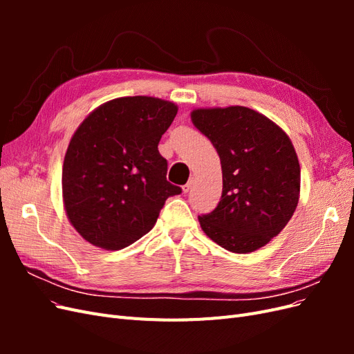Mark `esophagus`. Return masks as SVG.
Segmentation results:
<instances>
[{"mask_svg": "<svg viewBox=\"0 0 354 354\" xmlns=\"http://www.w3.org/2000/svg\"><path fill=\"white\" fill-rule=\"evenodd\" d=\"M194 181H195V180H194V177H190L187 183H186L183 187H181V189H183L185 194H187V192L192 189V186H194Z\"/></svg>", "mask_w": 354, "mask_h": 354, "instance_id": "1", "label": "esophagus"}]
</instances>
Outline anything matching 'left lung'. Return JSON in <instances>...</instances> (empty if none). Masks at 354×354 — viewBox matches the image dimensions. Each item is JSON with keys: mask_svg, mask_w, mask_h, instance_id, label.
Masks as SVG:
<instances>
[{"mask_svg": "<svg viewBox=\"0 0 354 354\" xmlns=\"http://www.w3.org/2000/svg\"><path fill=\"white\" fill-rule=\"evenodd\" d=\"M192 122L220 156L223 194L199 216L202 230L224 250L248 254L277 236L299 199L301 171L291 138L245 106L192 111Z\"/></svg>", "mask_w": 354, "mask_h": 354, "instance_id": "left-lung-1", "label": "left lung"}]
</instances>
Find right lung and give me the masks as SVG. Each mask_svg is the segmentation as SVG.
Wrapping results in <instances>:
<instances>
[{"label": "right lung", "instance_id": "add662e5", "mask_svg": "<svg viewBox=\"0 0 354 354\" xmlns=\"http://www.w3.org/2000/svg\"><path fill=\"white\" fill-rule=\"evenodd\" d=\"M158 97H118L95 108L73 133L62 169L66 216L81 236L116 251L151 232L165 201L181 194L167 181L158 145L177 115Z\"/></svg>", "mask_w": 354, "mask_h": 354}]
</instances>
